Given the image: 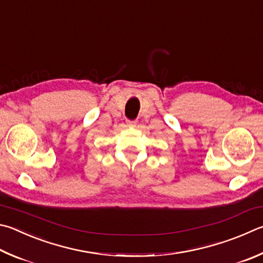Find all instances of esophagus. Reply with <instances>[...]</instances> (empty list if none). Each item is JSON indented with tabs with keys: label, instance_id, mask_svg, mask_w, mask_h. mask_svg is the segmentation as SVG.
I'll return each mask as SVG.
<instances>
[{
	"label": "esophagus",
	"instance_id": "obj_1",
	"mask_svg": "<svg viewBox=\"0 0 263 263\" xmlns=\"http://www.w3.org/2000/svg\"><path fill=\"white\" fill-rule=\"evenodd\" d=\"M126 123H127L128 126H136V124H137V122L136 121H132V119H127Z\"/></svg>",
	"mask_w": 263,
	"mask_h": 263
}]
</instances>
